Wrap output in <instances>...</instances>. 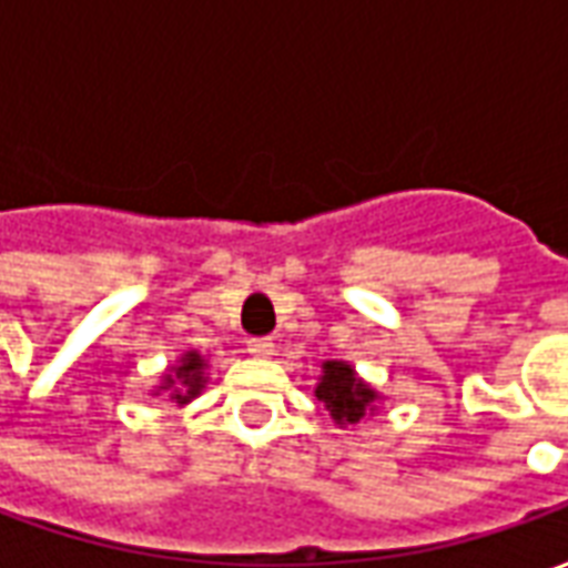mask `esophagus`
Wrapping results in <instances>:
<instances>
[{
    "mask_svg": "<svg viewBox=\"0 0 568 568\" xmlns=\"http://www.w3.org/2000/svg\"><path fill=\"white\" fill-rule=\"evenodd\" d=\"M246 349H248V356L271 358L273 356V341H271V337H248Z\"/></svg>",
    "mask_w": 568,
    "mask_h": 568,
    "instance_id": "1",
    "label": "esophagus"
}]
</instances>
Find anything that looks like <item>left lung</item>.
Masks as SVG:
<instances>
[{"label": "left lung", "mask_w": 568, "mask_h": 568, "mask_svg": "<svg viewBox=\"0 0 568 568\" xmlns=\"http://www.w3.org/2000/svg\"><path fill=\"white\" fill-rule=\"evenodd\" d=\"M316 398L325 405L337 426H356L358 419H365V414H371L377 405V393L362 377H356L353 365L337 362V358L322 362Z\"/></svg>", "instance_id": "8db88e82"}]
</instances>
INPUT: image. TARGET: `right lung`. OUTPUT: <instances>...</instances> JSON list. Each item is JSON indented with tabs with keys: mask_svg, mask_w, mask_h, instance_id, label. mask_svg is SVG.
<instances>
[{
	"mask_svg": "<svg viewBox=\"0 0 568 568\" xmlns=\"http://www.w3.org/2000/svg\"><path fill=\"white\" fill-rule=\"evenodd\" d=\"M203 383H206V358L200 356L197 349H191L179 358V365L170 374H163L158 393H170L175 405H187L191 398H197Z\"/></svg>",
	"mask_w": 568,
	"mask_h": 568,
	"instance_id": "right-lung-1",
	"label": "right lung"
}]
</instances>
